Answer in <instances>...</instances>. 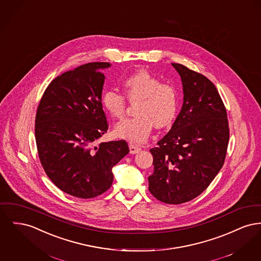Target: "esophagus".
<instances>
[{"label":"esophagus","instance_id":"esophagus-1","mask_svg":"<svg viewBox=\"0 0 261 261\" xmlns=\"http://www.w3.org/2000/svg\"><path fill=\"white\" fill-rule=\"evenodd\" d=\"M129 149H130V153H138L141 151V148L134 144H130Z\"/></svg>","mask_w":261,"mask_h":261}]
</instances>
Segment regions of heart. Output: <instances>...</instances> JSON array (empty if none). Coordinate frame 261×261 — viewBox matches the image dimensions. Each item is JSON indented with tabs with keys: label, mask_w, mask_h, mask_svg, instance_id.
I'll return each mask as SVG.
<instances>
[{
	"label": "heart",
	"mask_w": 261,
	"mask_h": 261,
	"mask_svg": "<svg viewBox=\"0 0 261 261\" xmlns=\"http://www.w3.org/2000/svg\"><path fill=\"white\" fill-rule=\"evenodd\" d=\"M124 86L130 100H138L135 117L117 123L114 132L119 138L143 143L153 129L168 127L173 122L179 108L177 90L148 71L141 70L128 76ZM102 105L108 113L121 118L126 109V98L121 92L108 90L102 95Z\"/></svg>",
	"instance_id": "obj_1"
}]
</instances>
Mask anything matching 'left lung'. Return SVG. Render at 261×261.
<instances>
[{"instance_id": "left-lung-1", "label": "left lung", "mask_w": 261, "mask_h": 261, "mask_svg": "<svg viewBox=\"0 0 261 261\" xmlns=\"http://www.w3.org/2000/svg\"><path fill=\"white\" fill-rule=\"evenodd\" d=\"M182 108L169 133L150 150L153 172L149 190L160 201L181 204L194 199L222 169L229 144L227 111L214 84L181 64Z\"/></svg>"}]
</instances>
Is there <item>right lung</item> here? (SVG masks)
Segmentation results:
<instances>
[{"mask_svg":"<svg viewBox=\"0 0 261 261\" xmlns=\"http://www.w3.org/2000/svg\"><path fill=\"white\" fill-rule=\"evenodd\" d=\"M110 63L82 65L55 77L47 87L35 117V140L41 165L62 191L93 198L113 181L112 168L129 148L124 140L94 146L108 129L102 109V70Z\"/></svg>","mask_w":261,"mask_h":261,"instance_id":"obj_1","label":"right lung"}]
</instances>
